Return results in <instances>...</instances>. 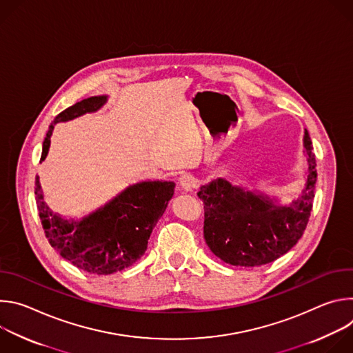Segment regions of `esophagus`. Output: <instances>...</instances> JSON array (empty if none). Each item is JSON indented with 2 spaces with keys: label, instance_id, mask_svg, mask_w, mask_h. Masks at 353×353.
<instances>
[{
  "label": "esophagus",
  "instance_id": "34e87169",
  "mask_svg": "<svg viewBox=\"0 0 353 353\" xmlns=\"http://www.w3.org/2000/svg\"><path fill=\"white\" fill-rule=\"evenodd\" d=\"M179 184L184 191H192L196 187V180L194 176L185 173L179 177Z\"/></svg>",
  "mask_w": 353,
  "mask_h": 353
}]
</instances>
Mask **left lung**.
<instances>
[{
  "mask_svg": "<svg viewBox=\"0 0 353 353\" xmlns=\"http://www.w3.org/2000/svg\"><path fill=\"white\" fill-rule=\"evenodd\" d=\"M305 148L309 157L307 185L290 207H275L267 198L233 187L223 179L201 187L204 237L216 257L230 265L259 267L286 254L303 236L317 180L316 155L307 131Z\"/></svg>",
  "mask_w": 353,
  "mask_h": 353,
  "instance_id": "8db88e82",
  "label": "left lung"
}]
</instances>
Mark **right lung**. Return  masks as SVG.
<instances>
[{
    "label": "right lung",
    "mask_w": 353,
    "mask_h": 353,
    "mask_svg": "<svg viewBox=\"0 0 353 353\" xmlns=\"http://www.w3.org/2000/svg\"><path fill=\"white\" fill-rule=\"evenodd\" d=\"M105 102L106 96L88 97L56 116L46 134L40 161L47 157L50 138L59 121L96 112ZM173 190V181H142L124 190L112 203L88 218L68 222L47 208L39 177L34 180L37 212L48 243L72 265L94 275L123 271L141 259Z\"/></svg>",
    "instance_id": "1"
}]
</instances>
